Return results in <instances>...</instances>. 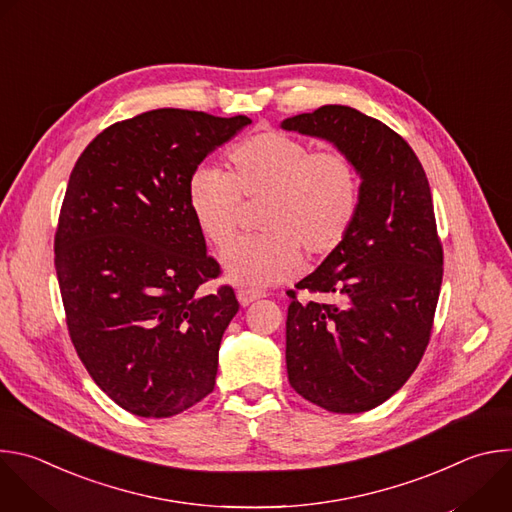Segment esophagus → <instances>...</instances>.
Returning <instances> with one entry per match:
<instances>
[{
  "mask_svg": "<svg viewBox=\"0 0 512 512\" xmlns=\"http://www.w3.org/2000/svg\"><path fill=\"white\" fill-rule=\"evenodd\" d=\"M259 298H263V294H261V291H255V289H239L237 291V300H239L241 306H249Z\"/></svg>",
  "mask_w": 512,
  "mask_h": 512,
  "instance_id": "1",
  "label": "esophagus"
}]
</instances>
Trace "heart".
Listing matches in <instances>:
<instances>
[{
  "instance_id": "heart-1",
  "label": "heart",
  "mask_w": 512,
  "mask_h": 512,
  "mask_svg": "<svg viewBox=\"0 0 512 512\" xmlns=\"http://www.w3.org/2000/svg\"><path fill=\"white\" fill-rule=\"evenodd\" d=\"M231 172L198 168L188 182V206L206 241L231 243L243 200H261V235L243 237L223 253L227 279L259 289L300 273L304 251L332 255L348 237L360 202V174L340 148L312 150L281 129L257 131L229 152Z\"/></svg>"
}]
</instances>
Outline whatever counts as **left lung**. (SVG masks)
<instances>
[{
    "instance_id": "left-lung-1",
    "label": "left lung",
    "mask_w": 512,
    "mask_h": 512,
    "mask_svg": "<svg viewBox=\"0 0 512 512\" xmlns=\"http://www.w3.org/2000/svg\"><path fill=\"white\" fill-rule=\"evenodd\" d=\"M281 127L332 141L362 178L348 237L296 285L332 302L287 291V379L326 411H369L405 385L429 344L444 275L429 182L399 133L352 107L324 105Z\"/></svg>"
}]
</instances>
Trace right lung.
<instances>
[{
  "mask_svg": "<svg viewBox=\"0 0 512 512\" xmlns=\"http://www.w3.org/2000/svg\"><path fill=\"white\" fill-rule=\"evenodd\" d=\"M245 115L154 109L103 129L60 206L54 267L68 334L91 379L139 417L178 415L214 389L239 312L188 206V182Z\"/></svg>",
  "mask_w": 512,
  "mask_h": 512,
  "instance_id": "obj_1",
  "label": "right lung"
}]
</instances>
